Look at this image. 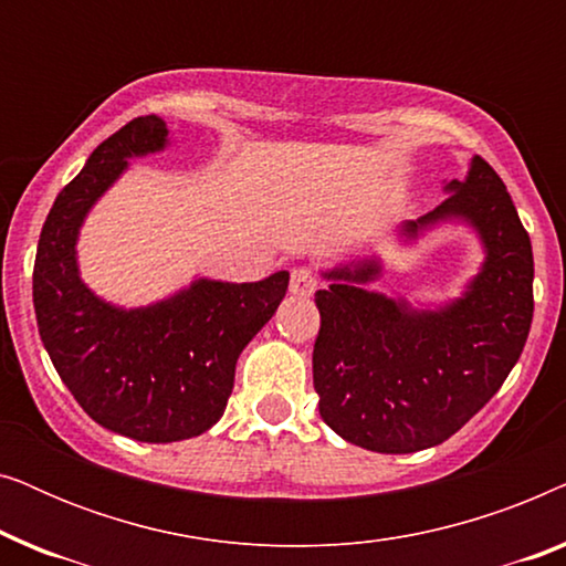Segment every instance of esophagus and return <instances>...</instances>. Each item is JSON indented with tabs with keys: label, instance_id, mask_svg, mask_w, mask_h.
<instances>
[{
	"label": "esophagus",
	"instance_id": "obj_1",
	"mask_svg": "<svg viewBox=\"0 0 566 566\" xmlns=\"http://www.w3.org/2000/svg\"><path fill=\"white\" fill-rule=\"evenodd\" d=\"M316 289V277L308 268H296L291 273V285L289 291L293 293V296H312Z\"/></svg>",
	"mask_w": 566,
	"mask_h": 566
}]
</instances>
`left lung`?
<instances>
[{"label": "left lung", "instance_id": "obj_1", "mask_svg": "<svg viewBox=\"0 0 566 566\" xmlns=\"http://www.w3.org/2000/svg\"><path fill=\"white\" fill-rule=\"evenodd\" d=\"M436 211L394 229L409 250L440 227H467L482 265L446 301L374 291L376 250L319 270L322 314L314 389L322 420L347 443L376 453H415L461 430L521 358L533 322V250L513 198L482 157L463 180L443 182Z\"/></svg>", "mask_w": 566, "mask_h": 566}]
</instances>
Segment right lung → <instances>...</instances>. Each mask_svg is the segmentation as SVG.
Returning a JSON list of instances; mask_svg holds the SVG:
<instances>
[{
  "label": "right lung",
  "mask_w": 566,
  "mask_h": 566,
  "mask_svg": "<svg viewBox=\"0 0 566 566\" xmlns=\"http://www.w3.org/2000/svg\"><path fill=\"white\" fill-rule=\"evenodd\" d=\"M172 146L159 115L130 120L97 146L53 200L38 239V332L61 381L105 430L138 443L196 438L221 420L239 353L289 291V270L258 283L196 275L146 306H120L82 281L80 234L97 200L144 159Z\"/></svg>",
  "instance_id": "right-lung-1"
}]
</instances>
